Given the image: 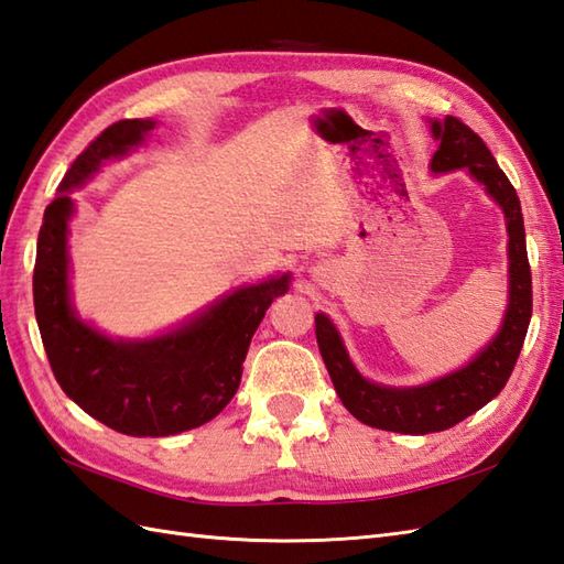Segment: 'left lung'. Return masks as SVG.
Returning <instances> with one entry per match:
<instances>
[{"mask_svg": "<svg viewBox=\"0 0 564 564\" xmlns=\"http://www.w3.org/2000/svg\"><path fill=\"white\" fill-rule=\"evenodd\" d=\"M430 132L440 143L430 161L432 173H452L468 167V175L480 182L505 214L507 259H509V297L502 326L474 358L459 370L417 387H387L370 382L352 365L344 338L326 314L317 312L314 329L326 370L338 399L360 423L401 432V435H427L462 423L464 417L482 409L505 389L527 338L531 322V267L527 257V232L517 189L492 159L474 129L456 117L427 120Z\"/></svg>", "mask_w": 564, "mask_h": 564, "instance_id": "8db88e82", "label": "left lung"}]
</instances>
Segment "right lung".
<instances>
[{"instance_id":"obj_1","label":"right lung","mask_w":564,"mask_h":564,"mask_svg":"<svg viewBox=\"0 0 564 564\" xmlns=\"http://www.w3.org/2000/svg\"><path fill=\"white\" fill-rule=\"evenodd\" d=\"M155 120H120L88 143L45 208L33 269V303L50 368L64 394L122 435L167 437L199 427L226 409L269 305L291 288V273L242 285L192 319L151 338H112L84 322L69 288L74 189L147 141Z\"/></svg>"}]
</instances>
